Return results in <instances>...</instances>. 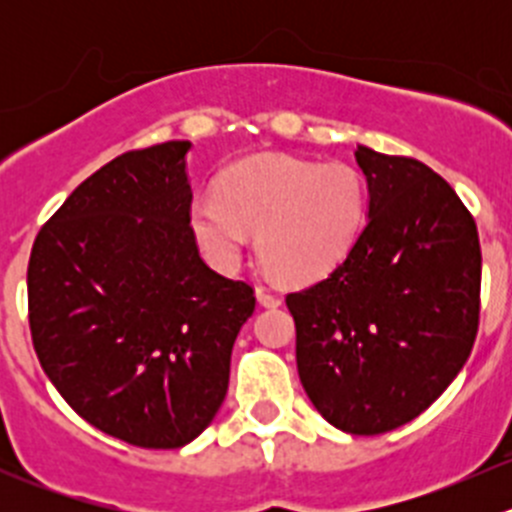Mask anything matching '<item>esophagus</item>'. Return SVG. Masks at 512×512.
Returning <instances> with one entry per match:
<instances>
[{
  "mask_svg": "<svg viewBox=\"0 0 512 512\" xmlns=\"http://www.w3.org/2000/svg\"><path fill=\"white\" fill-rule=\"evenodd\" d=\"M255 294H257V302H260L262 307H280V304H282L280 294L270 292V289H267V287H257Z\"/></svg>",
  "mask_w": 512,
  "mask_h": 512,
  "instance_id": "34e87169",
  "label": "esophagus"
}]
</instances>
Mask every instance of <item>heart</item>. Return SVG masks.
Wrapping results in <instances>:
<instances>
[{"instance_id": "b5f03b06", "label": "heart", "mask_w": 512, "mask_h": 512, "mask_svg": "<svg viewBox=\"0 0 512 512\" xmlns=\"http://www.w3.org/2000/svg\"><path fill=\"white\" fill-rule=\"evenodd\" d=\"M369 213L366 180L354 165L292 156H257L230 165L215 198L193 200L190 227L220 265L257 232V257L275 277L309 282L352 252Z\"/></svg>"}]
</instances>
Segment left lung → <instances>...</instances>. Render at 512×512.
<instances>
[{"mask_svg": "<svg viewBox=\"0 0 512 512\" xmlns=\"http://www.w3.org/2000/svg\"><path fill=\"white\" fill-rule=\"evenodd\" d=\"M369 223L342 265L287 294L314 409L354 436L404 426L448 389L480 317V242L456 190L421 160L359 146Z\"/></svg>", "mask_w": 512, "mask_h": 512, "instance_id": "left-lung-1", "label": "left lung"}]
</instances>
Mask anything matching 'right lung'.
<instances>
[{"mask_svg":"<svg viewBox=\"0 0 512 512\" xmlns=\"http://www.w3.org/2000/svg\"><path fill=\"white\" fill-rule=\"evenodd\" d=\"M188 141L128 151L46 220L29 257L41 369L98 431L180 448L218 414L255 289L210 270L190 227Z\"/></svg>","mask_w":512,"mask_h":512,"instance_id":"add662e5","label":"right lung"}]
</instances>
